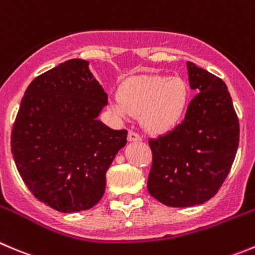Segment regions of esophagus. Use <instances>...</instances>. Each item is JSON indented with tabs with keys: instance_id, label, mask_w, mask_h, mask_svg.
I'll return each mask as SVG.
<instances>
[{
	"instance_id": "1",
	"label": "esophagus",
	"mask_w": 255,
	"mask_h": 255,
	"mask_svg": "<svg viewBox=\"0 0 255 255\" xmlns=\"http://www.w3.org/2000/svg\"><path fill=\"white\" fill-rule=\"evenodd\" d=\"M128 140H129V142H140V140H142V137H140L137 132H134V130H129V132H128Z\"/></svg>"
}]
</instances>
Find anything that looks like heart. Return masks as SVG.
<instances>
[{"mask_svg":"<svg viewBox=\"0 0 255 255\" xmlns=\"http://www.w3.org/2000/svg\"><path fill=\"white\" fill-rule=\"evenodd\" d=\"M188 100L187 85L179 78L137 76L122 83L120 97L112 98L110 110L120 117L140 115V123L152 133L174 128L182 118Z\"/></svg>","mask_w":255,"mask_h":255,"instance_id":"obj_1","label":"heart"}]
</instances>
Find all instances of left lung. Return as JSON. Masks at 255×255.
<instances>
[{"label":"left lung","mask_w":255,"mask_h":255,"mask_svg":"<svg viewBox=\"0 0 255 255\" xmlns=\"http://www.w3.org/2000/svg\"><path fill=\"white\" fill-rule=\"evenodd\" d=\"M189 86L197 93L182 123L149 139L152 168L148 192L168 207L209 201L231 170L239 144V121L226 83L188 62Z\"/></svg>","instance_id":"1"}]
</instances>
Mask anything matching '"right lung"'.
Instances as JSON below:
<instances>
[{
    "label": "right lung",
    "mask_w": 255,
    "mask_h": 255,
    "mask_svg": "<svg viewBox=\"0 0 255 255\" xmlns=\"http://www.w3.org/2000/svg\"><path fill=\"white\" fill-rule=\"evenodd\" d=\"M107 102L85 59L63 62L29 83L12 128L11 152L39 202L73 213L101 201L106 173L127 143V130L97 120Z\"/></svg>",
    "instance_id": "1"
}]
</instances>
